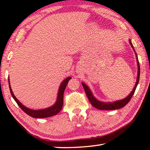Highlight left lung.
I'll return each mask as SVG.
<instances>
[{
  "instance_id": "left-lung-1",
  "label": "left lung",
  "mask_w": 150,
  "mask_h": 150,
  "mask_svg": "<svg viewBox=\"0 0 150 150\" xmlns=\"http://www.w3.org/2000/svg\"><path fill=\"white\" fill-rule=\"evenodd\" d=\"M130 45L132 46V49H134L133 46H132V44L131 43V41L130 40ZM135 52V51H134ZM136 55V58H137V66H138V75H137V81L135 83V86L132 90V91L131 92L129 95H128L126 98L122 99V100H117L115 101V102L113 103H105V102H101V101H99L97 100L96 98H94L93 94H92V92L90 91V90L89 89V88L88 87L87 85H86L84 83H82V86L84 88V90H85V92L86 94V95L88 96V98L90 103L93 105V106L95 107L96 109H100V110H115V109H120L122 107H124L126 105L128 104V103L129 102L130 99L133 96V94L135 92L136 88L138 85L139 81V76H140V66H139V62L138 60V58H137V54L135 53Z\"/></svg>"
}]
</instances>
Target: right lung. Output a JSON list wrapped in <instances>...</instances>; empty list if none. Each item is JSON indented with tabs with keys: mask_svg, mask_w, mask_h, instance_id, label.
<instances>
[{
	"mask_svg": "<svg viewBox=\"0 0 150 150\" xmlns=\"http://www.w3.org/2000/svg\"><path fill=\"white\" fill-rule=\"evenodd\" d=\"M71 79V77H69L65 79L64 81H63L60 84V88H59L58 90V96H57V100L56 102L53 106L48 107V108L44 109H40V110H33V109L27 108L25 106H24L22 103H21L20 101H19L18 99L16 98V97L13 93L12 90L11 88V86H10L9 83V90L10 92H11V96L17 104L19 105V107H20L21 109H22L23 111H24L25 113H27L30 116L35 117V118H44V117H48L53 116L54 115L58 114V113L60 112L61 109L62 108L63 106V95H64V92L65 88H66V86L68 83L69 80Z\"/></svg>",
	"mask_w": 150,
	"mask_h": 150,
	"instance_id": "obj_1",
	"label": "right lung"
}]
</instances>
